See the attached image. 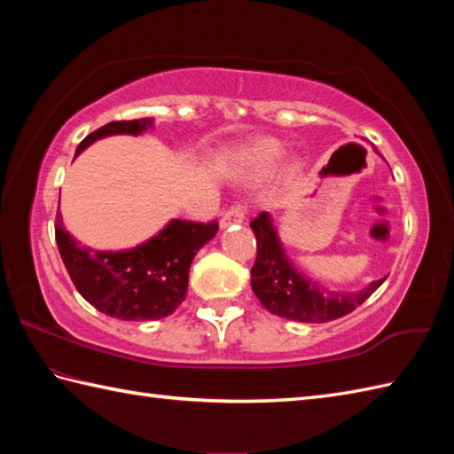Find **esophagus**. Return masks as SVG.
I'll use <instances>...</instances> for the list:
<instances>
[{"mask_svg":"<svg viewBox=\"0 0 454 454\" xmlns=\"http://www.w3.org/2000/svg\"><path fill=\"white\" fill-rule=\"evenodd\" d=\"M246 218V210L242 205H232L220 218V228H228L234 224H242Z\"/></svg>","mask_w":454,"mask_h":454,"instance_id":"34e87169","label":"esophagus"}]
</instances>
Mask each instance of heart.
I'll use <instances>...</instances> for the list:
<instances>
[{
	"label": "heart",
	"mask_w": 454,
	"mask_h": 454,
	"mask_svg": "<svg viewBox=\"0 0 454 454\" xmlns=\"http://www.w3.org/2000/svg\"><path fill=\"white\" fill-rule=\"evenodd\" d=\"M285 144L275 138H262L249 148V163L257 171H271L285 158Z\"/></svg>",
	"instance_id": "heart-1"
}]
</instances>
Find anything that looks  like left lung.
Masks as SVG:
<instances>
[{
	"label": "left lung",
	"mask_w": 454,
	"mask_h": 454,
	"mask_svg": "<svg viewBox=\"0 0 454 454\" xmlns=\"http://www.w3.org/2000/svg\"><path fill=\"white\" fill-rule=\"evenodd\" d=\"M249 226L257 242V259L252 267V288L265 310L275 316L310 324L332 322L353 312L387 281V277L379 278L356 293L330 291L298 271L285 252L273 224V216L269 212H262L249 222Z\"/></svg>",
	"instance_id": "1"
}]
</instances>
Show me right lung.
Segmentation results:
<instances>
[{
  "instance_id": "add662e5",
  "label": "right lung",
  "mask_w": 454,
  "mask_h": 454,
  "mask_svg": "<svg viewBox=\"0 0 454 454\" xmlns=\"http://www.w3.org/2000/svg\"><path fill=\"white\" fill-rule=\"evenodd\" d=\"M153 127V119L114 121L85 137L75 156L101 138L138 134ZM56 244L78 293L99 312L117 320H161L185 301L189 269L199 249L218 232V222L169 220L156 236L137 247L99 252L82 246L56 215Z\"/></svg>"
}]
</instances>
